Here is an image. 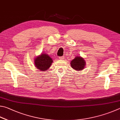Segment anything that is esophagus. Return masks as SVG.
<instances>
[{
  "label": "esophagus",
  "instance_id": "obj_1",
  "mask_svg": "<svg viewBox=\"0 0 120 120\" xmlns=\"http://www.w3.org/2000/svg\"><path fill=\"white\" fill-rule=\"evenodd\" d=\"M63 58H64L63 56H60V57H59V59H60V60H63Z\"/></svg>",
  "mask_w": 120,
  "mask_h": 120
}]
</instances>
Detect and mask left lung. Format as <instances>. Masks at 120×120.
Returning <instances> with one entry per match:
<instances>
[{
  "label": "left lung",
  "instance_id": "left-lung-1",
  "mask_svg": "<svg viewBox=\"0 0 120 120\" xmlns=\"http://www.w3.org/2000/svg\"><path fill=\"white\" fill-rule=\"evenodd\" d=\"M71 66L76 71H81L85 68V62L84 59L81 57L77 56L71 62Z\"/></svg>",
  "mask_w": 120,
  "mask_h": 120
}]
</instances>
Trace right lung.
Listing matches in <instances>:
<instances>
[{
	"label": "right lung",
	"mask_w": 120,
	"mask_h": 120,
	"mask_svg": "<svg viewBox=\"0 0 120 120\" xmlns=\"http://www.w3.org/2000/svg\"><path fill=\"white\" fill-rule=\"evenodd\" d=\"M52 60L46 54H41L35 60V66L41 71H46L51 66Z\"/></svg>",
	"instance_id": "add662e5"
}]
</instances>
